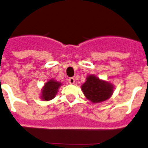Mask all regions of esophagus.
Here are the masks:
<instances>
[{"label":"esophagus","instance_id":"34e87169","mask_svg":"<svg viewBox=\"0 0 148 148\" xmlns=\"http://www.w3.org/2000/svg\"><path fill=\"white\" fill-rule=\"evenodd\" d=\"M69 83L70 84H74V83H75V79L74 77H70L69 79Z\"/></svg>","mask_w":148,"mask_h":148}]
</instances>
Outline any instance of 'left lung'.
Here are the masks:
<instances>
[{"label":"left lung","instance_id":"1","mask_svg":"<svg viewBox=\"0 0 148 148\" xmlns=\"http://www.w3.org/2000/svg\"><path fill=\"white\" fill-rule=\"evenodd\" d=\"M81 88L86 97L92 103L106 101L113 93V86L111 83L101 80L95 75L88 76Z\"/></svg>","mask_w":148,"mask_h":148}]
</instances>
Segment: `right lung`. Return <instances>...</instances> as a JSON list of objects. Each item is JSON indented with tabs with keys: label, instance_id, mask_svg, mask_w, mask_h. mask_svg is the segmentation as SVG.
<instances>
[{
	"label": "right lung",
	"instance_id": "add662e5",
	"mask_svg": "<svg viewBox=\"0 0 148 148\" xmlns=\"http://www.w3.org/2000/svg\"><path fill=\"white\" fill-rule=\"evenodd\" d=\"M62 85L61 83L56 81L53 79H51L49 81L45 84L42 90V98L45 101H51L53 99L58 92L60 86Z\"/></svg>",
	"mask_w": 148,
	"mask_h": 148
}]
</instances>
